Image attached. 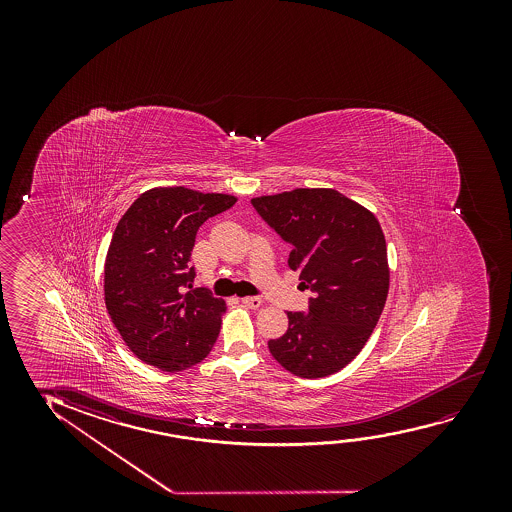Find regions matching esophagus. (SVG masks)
<instances>
[{
	"mask_svg": "<svg viewBox=\"0 0 512 512\" xmlns=\"http://www.w3.org/2000/svg\"><path fill=\"white\" fill-rule=\"evenodd\" d=\"M241 304H245L246 308L257 309L260 308L262 301H260L259 297H243Z\"/></svg>",
	"mask_w": 512,
	"mask_h": 512,
	"instance_id": "34e87169",
	"label": "esophagus"
}]
</instances>
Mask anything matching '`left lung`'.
Returning a JSON list of instances; mask_svg holds the SVG:
<instances>
[{
	"label": "left lung",
	"instance_id": "obj_1",
	"mask_svg": "<svg viewBox=\"0 0 512 512\" xmlns=\"http://www.w3.org/2000/svg\"><path fill=\"white\" fill-rule=\"evenodd\" d=\"M260 217L292 245L288 267L315 297L308 315L288 311V329L267 346L299 378H325L362 351L390 288L386 241L371 210L336 189L253 197Z\"/></svg>",
	"mask_w": 512,
	"mask_h": 512
}]
</instances>
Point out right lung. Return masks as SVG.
Masks as SVG:
<instances>
[{"mask_svg": "<svg viewBox=\"0 0 512 512\" xmlns=\"http://www.w3.org/2000/svg\"><path fill=\"white\" fill-rule=\"evenodd\" d=\"M236 201L231 194L155 187L120 218L106 253L105 304L141 362L183 371L217 343L227 304L206 288H182L194 281L189 260L199 227Z\"/></svg>", "mask_w": 512, "mask_h": 512, "instance_id": "obj_1", "label": "right lung"}]
</instances>
